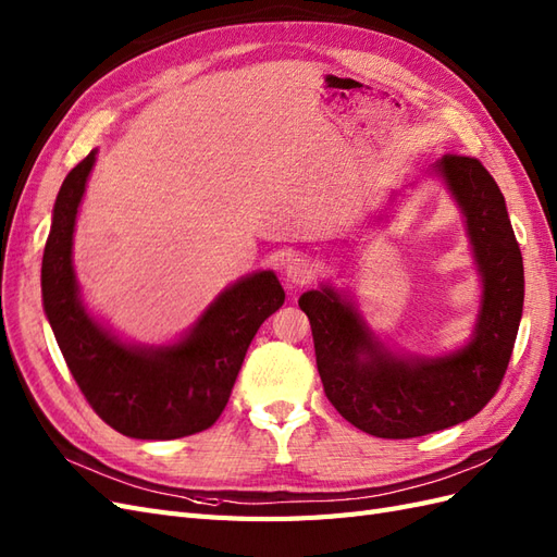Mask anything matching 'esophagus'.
I'll return each mask as SVG.
<instances>
[{
  "label": "esophagus",
  "instance_id": "esophagus-1",
  "mask_svg": "<svg viewBox=\"0 0 557 557\" xmlns=\"http://www.w3.org/2000/svg\"><path fill=\"white\" fill-rule=\"evenodd\" d=\"M317 273V265L310 257H304V253H298V257H292L284 265V280H287L292 287H304V284L312 282Z\"/></svg>",
  "mask_w": 557,
  "mask_h": 557
}]
</instances>
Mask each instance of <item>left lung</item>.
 I'll return each instance as SVG.
<instances>
[{
    "mask_svg": "<svg viewBox=\"0 0 557 557\" xmlns=\"http://www.w3.org/2000/svg\"><path fill=\"white\" fill-rule=\"evenodd\" d=\"M434 172L465 214L483 282L481 312L465 347L434 359L396 355L375 338L352 300L329 284L298 298L312 326L326 399L377 438L441 432L483 410L502 385L522 317V257L497 182L471 156L446 153Z\"/></svg>",
    "mask_w": 557,
    "mask_h": 557,
    "instance_id": "8db88e82",
    "label": "left lung"
}]
</instances>
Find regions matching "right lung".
<instances>
[{
  "mask_svg": "<svg viewBox=\"0 0 557 557\" xmlns=\"http://www.w3.org/2000/svg\"><path fill=\"white\" fill-rule=\"evenodd\" d=\"M95 153L58 190L41 261L44 312L78 389L111 429L141 441L198 434L224 412L247 347L284 304V289L273 270H261L221 292L177 343L141 347L119 341L86 312L72 263L76 212Z\"/></svg>",
  "mask_w": 557,
  "mask_h": 557,
  "instance_id": "add662e5",
  "label": "right lung"
}]
</instances>
